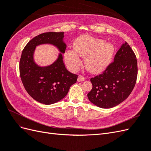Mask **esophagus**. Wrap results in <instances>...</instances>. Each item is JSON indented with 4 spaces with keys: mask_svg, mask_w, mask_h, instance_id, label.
<instances>
[{
    "mask_svg": "<svg viewBox=\"0 0 151 151\" xmlns=\"http://www.w3.org/2000/svg\"><path fill=\"white\" fill-rule=\"evenodd\" d=\"M85 79H86V78H85L84 76H82V75H79L78 76V79H77V81H79V82L84 81H85Z\"/></svg>",
    "mask_w": 151,
    "mask_h": 151,
    "instance_id": "esophagus-1",
    "label": "esophagus"
}]
</instances>
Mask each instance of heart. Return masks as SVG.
<instances>
[{
	"label": "heart",
	"mask_w": 151,
	"mask_h": 151,
	"mask_svg": "<svg viewBox=\"0 0 151 151\" xmlns=\"http://www.w3.org/2000/svg\"><path fill=\"white\" fill-rule=\"evenodd\" d=\"M74 50H68L65 53L67 66L72 70H76L82 63L79 56L85 58L87 70L93 73H98L107 67L114 52V47L109 43L91 37L81 36L74 43Z\"/></svg>",
	"instance_id": "heart-1"
}]
</instances>
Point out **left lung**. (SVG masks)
Here are the masks:
<instances>
[{"label": "left lung", "mask_w": 151, "mask_h": 151, "mask_svg": "<svg viewBox=\"0 0 151 151\" xmlns=\"http://www.w3.org/2000/svg\"><path fill=\"white\" fill-rule=\"evenodd\" d=\"M137 72L135 55L125 42L116 52L114 61L102 74L91 78L93 88L88 94L89 100L101 108L116 106L132 93Z\"/></svg>", "instance_id": "obj_1"}]
</instances>
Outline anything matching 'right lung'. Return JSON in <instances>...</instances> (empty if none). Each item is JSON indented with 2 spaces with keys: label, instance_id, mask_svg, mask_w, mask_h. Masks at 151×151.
<instances>
[{
  "label": "right lung",
  "instance_id": "add662e5",
  "mask_svg": "<svg viewBox=\"0 0 151 151\" xmlns=\"http://www.w3.org/2000/svg\"><path fill=\"white\" fill-rule=\"evenodd\" d=\"M63 32H48L35 36L22 50L19 62V72L22 83L30 96L44 104H51L60 101L76 83L77 75L68 71L63 62L66 45L63 42ZM51 44L61 52L58 60L52 65L40 67L34 61L33 54L36 46Z\"/></svg>",
  "mask_w": 151,
  "mask_h": 151
}]
</instances>
